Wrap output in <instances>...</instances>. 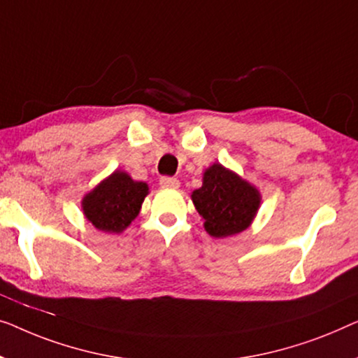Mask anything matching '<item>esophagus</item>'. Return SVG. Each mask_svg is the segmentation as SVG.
Instances as JSON below:
<instances>
[{"label":"esophagus","mask_w":358,"mask_h":358,"mask_svg":"<svg viewBox=\"0 0 358 358\" xmlns=\"http://www.w3.org/2000/svg\"><path fill=\"white\" fill-rule=\"evenodd\" d=\"M160 186H162V188L177 189V188H180V181L177 178H172V177H162L160 178Z\"/></svg>","instance_id":"34e87169"}]
</instances>
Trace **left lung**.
<instances>
[{"instance_id":"left-lung-1","label":"left lung","mask_w":358,"mask_h":358,"mask_svg":"<svg viewBox=\"0 0 358 358\" xmlns=\"http://www.w3.org/2000/svg\"><path fill=\"white\" fill-rule=\"evenodd\" d=\"M191 201L204 219V230L214 238H227L250 227L259 210L261 193L234 170L215 162L204 170L203 186L191 193Z\"/></svg>"}]
</instances>
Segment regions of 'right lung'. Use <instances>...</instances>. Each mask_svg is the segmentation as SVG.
I'll use <instances>...</instances> for the list:
<instances>
[{
  "instance_id": "add662e5",
  "label": "right lung",
  "mask_w": 358,
  "mask_h": 358,
  "mask_svg": "<svg viewBox=\"0 0 358 358\" xmlns=\"http://www.w3.org/2000/svg\"><path fill=\"white\" fill-rule=\"evenodd\" d=\"M149 185L136 181L123 170L112 175L84 194L80 201L84 217L105 234H122L138 217Z\"/></svg>"
}]
</instances>
